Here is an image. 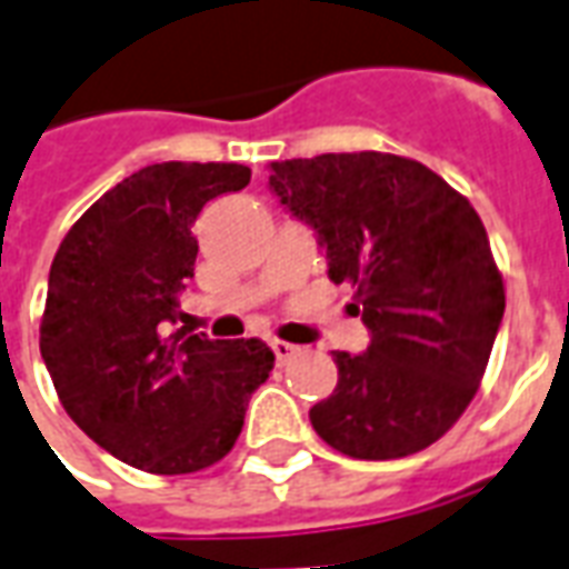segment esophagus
<instances>
[{
    "mask_svg": "<svg viewBox=\"0 0 569 569\" xmlns=\"http://www.w3.org/2000/svg\"><path fill=\"white\" fill-rule=\"evenodd\" d=\"M271 347H273V357H277V362H280V366H283V362H289V359L298 353V347L289 345V341H273Z\"/></svg>",
    "mask_w": 569,
    "mask_h": 569,
    "instance_id": "esophagus-1",
    "label": "esophagus"
}]
</instances>
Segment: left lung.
Segmentation results:
<instances>
[{
	"mask_svg": "<svg viewBox=\"0 0 569 569\" xmlns=\"http://www.w3.org/2000/svg\"><path fill=\"white\" fill-rule=\"evenodd\" d=\"M268 186L317 231L329 280L353 289L371 335L366 353H335L338 387L310 408L317 436L357 460L423 451L472 402L506 310L478 212L383 151L273 161Z\"/></svg>",
	"mask_w": 569,
	"mask_h": 569,
	"instance_id": "1",
	"label": "left lung"
}]
</instances>
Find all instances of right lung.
I'll list each match as a JSON object with an SVG mask.
<instances>
[{
	"label": "right lung",
	"instance_id": "right-lung-1",
	"mask_svg": "<svg viewBox=\"0 0 569 569\" xmlns=\"http://www.w3.org/2000/svg\"><path fill=\"white\" fill-rule=\"evenodd\" d=\"M247 186L243 163L142 167L69 228L51 261L44 366L69 418L121 463L154 476L219 463L271 375L259 338L163 335L194 277L198 212Z\"/></svg>",
	"mask_w": 569,
	"mask_h": 569
}]
</instances>
